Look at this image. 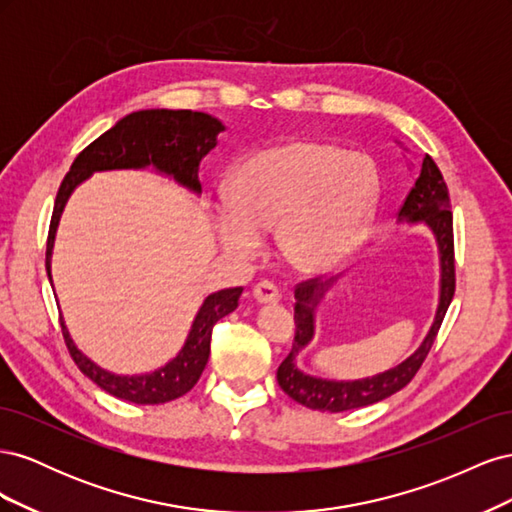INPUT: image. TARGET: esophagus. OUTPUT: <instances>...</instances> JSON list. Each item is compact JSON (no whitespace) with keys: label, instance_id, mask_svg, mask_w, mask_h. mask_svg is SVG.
I'll return each mask as SVG.
<instances>
[{"label":"esophagus","instance_id":"esophagus-1","mask_svg":"<svg viewBox=\"0 0 512 512\" xmlns=\"http://www.w3.org/2000/svg\"><path fill=\"white\" fill-rule=\"evenodd\" d=\"M252 294H254V299L258 303H277V301H280V290H277V286H273L271 282L256 284Z\"/></svg>","mask_w":512,"mask_h":512}]
</instances>
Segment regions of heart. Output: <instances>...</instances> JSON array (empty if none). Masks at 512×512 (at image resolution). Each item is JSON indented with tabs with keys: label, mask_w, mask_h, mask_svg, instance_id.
I'll list each match as a JSON object with an SVG mask.
<instances>
[{
	"label": "heart",
	"mask_w": 512,
	"mask_h": 512,
	"mask_svg": "<svg viewBox=\"0 0 512 512\" xmlns=\"http://www.w3.org/2000/svg\"><path fill=\"white\" fill-rule=\"evenodd\" d=\"M378 196L374 164L344 147L294 136L250 153L228 181V203L213 215L226 252L258 254L260 232L299 273H324L363 241Z\"/></svg>",
	"instance_id": "b5f03b06"
}]
</instances>
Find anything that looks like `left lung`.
<instances>
[{
  "label": "left lung",
  "instance_id": "left-lung-1",
  "mask_svg": "<svg viewBox=\"0 0 512 512\" xmlns=\"http://www.w3.org/2000/svg\"><path fill=\"white\" fill-rule=\"evenodd\" d=\"M399 224H425L438 245L440 258V292H438V307L433 316L431 327L421 342L406 361L399 365L380 371L376 376H367L359 380H329L305 374L299 367L301 352L312 344L316 335V307L324 299L339 277H331L327 282H303L294 290V344L290 354L277 367V384L282 391L292 397L297 404L320 410V412H346L354 408H363L378 404V401L395 395L397 391L414 378L421 369L425 356L429 354L433 339L438 335L440 324L448 305L455 294V250H453V213H451V198L440 168L429 156H425L421 164V173L414 181V188L406 196V203L401 205L397 213Z\"/></svg>",
  "mask_w": 512,
  "mask_h": 512
}]
</instances>
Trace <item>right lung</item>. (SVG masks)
I'll use <instances>...</instances> for the list:
<instances>
[{"instance_id":"1","label":"right lung","mask_w":512,"mask_h":512,"mask_svg":"<svg viewBox=\"0 0 512 512\" xmlns=\"http://www.w3.org/2000/svg\"><path fill=\"white\" fill-rule=\"evenodd\" d=\"M224 130L226 128L222 126V121L207 113L147 108V111H136L119 119L111 130H106L94 143L85 147L72 162L70 173L61 181L55 198L49 241H46V273H49L51 286V256L61 213H64L72 192L85 179L94 173H104V170L153 168L156 173L170 177L190 192L200 194V160L218 145V134ZM241 292L243 288L239 286L209 294L203 305H200L188 339H185L175 359L149 371V374H113V371L100 367L76 348L64 318H61V331H64L66 346L74 363L102 391L141 406L166 404V401H173L194 389V384L198 382L209 361L213 324L230 312H235Z\"/></svg>"}]
</instances>
